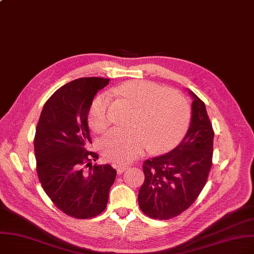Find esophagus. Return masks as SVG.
<instances>
[{"label":"esophagus","mask_w":254,"mask_h":254,"mask_svg":"<svg viewBox=\"0 0 254 254\" xmlns=\"http://www.w3.org/2000/svg\"><path fill=\"white\" fill-rule=\"evenodd\" d=\"M127 165H117V173L121 174L125 170H127Z\"/></svg>","instance_id":"obj_1"}]
</instances>
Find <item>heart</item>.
Returning a JSON list of instances; mask_svg holds the SVG:
<instances>
[{
	"label": "heart",
	"mask_w": 254,
	"mask_h": 254,
	"mask_svg": "<svg viewBox=\"0 0 254 254\" xmlns=\"http://www.w3.org/2000/svg\"><path fill=\"white\" fill-rule=\"evenodd\" d=\"M135 108L130 129L115 127L103 137L102 149L107 160L127 163L148 146L162 152L174 147L190 125L191 111L186 97L176 89L148 81H129L111 90ZM111 96L98 94L88 111V124L95 133H103L110 125Z\"/></svg>",
	"instance_id": "obj_1"
}]
</instances>
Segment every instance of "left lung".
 Here are the masks:
<instances>
[{"mask_svg":"<svg viewBox=\"0 0 254 254\" xmlns=\"http://www.w3.org/2000/svg\"><path fill=\"white\" fill-rule=\"evenodd\" d=\"M193 96L192 119L184 140L163 156L143 163L144 183L138 194L141 211L168 220L189 208L206 184L213 164L214 129L204 103Z\"/></svg>","mask_w":254,"mask_h":254,"instance_id":"left-lung-1","label":"left lung"}]
</instances>
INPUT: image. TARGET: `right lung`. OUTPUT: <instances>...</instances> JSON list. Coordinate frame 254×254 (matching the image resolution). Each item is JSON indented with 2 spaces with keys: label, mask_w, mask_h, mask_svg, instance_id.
<instances>
[{
  "label": "right lung",
  "mask_w": 254,
  "mask_h": 254,
  "mask_svg": "<svg viewBox=\"0 0 254 254\" xmlns=\"http://www.w3.org/2000/svg\"><path fill=\"white\" fill-rule=\"evenodd\" d=\"M109 79L80 78L60 87L43 106L34 138L36 171L43 190L64 214L76 219L100 215L108 203L116 170L94 165L87 116ZM90 167V171L83 169Z\"/></svg>",
  "instance_id": "right-lung-1"
}]
</instances>
